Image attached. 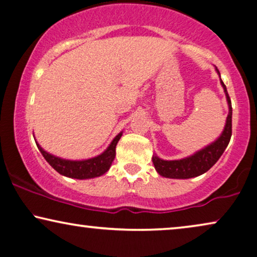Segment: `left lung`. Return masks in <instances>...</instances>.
Listing matches in <instances>:
<instances>
[{
  "instance_id": "1",
  "label": "left lung",
  "mask_w": 257,
  "mask_h": 257,
  "mask_svg": "<svg viewBox=\"0 0 257 257\" xmlns=\"http://www.w3.org/2000/svg\"><path fill=\"white\" fill-rule=\"evenodd\" d=\"M215 71L220 75V72L216 67ZM220 84L222 86L227 103H228V115H227L226 124L222 133L220 134V136L214 142L196 151V153L189 157L182 158V160L165 161L158 157L156 154H154L153 163L156 171L162 177L172 179H189L200 176L206 171H208L218 162L219 158L221 157L223 151L226 150L229 143L230 136H232V102H230L228 92H227V88L222 82L221 78H220Z\"/></svg>"
}]
</instances>
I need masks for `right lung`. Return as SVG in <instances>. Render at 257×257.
<instances>
[{"instance_id":"right-lung-1","label":"right lung","mask_w":257,"mask_h":257,"mask_svg":"<svg viewBox=\"0 0 257 257\" xmlns=\"http://www.w3.org/2000/svg\"><path fill=\"white\" fill-rule=\"evenodd\" d=\"M122 133H118L116 136L114 137V140L111 141L109 146L107 147V149L103 151L102 154L97 155L95 157L88 158V160H82V161H71V160H65V158H60L55 155L48 153L43 148L39 146L37 141V144L39 151H41L43 157L45 158L46 162L56 170L58 173L63 175L68 178H74V179H91L95 178V177L102 176L103 173H106L109 170L111 163H113L115 155H116V144L118 140L121 139Z\"/></svg>"}]
</instances>
